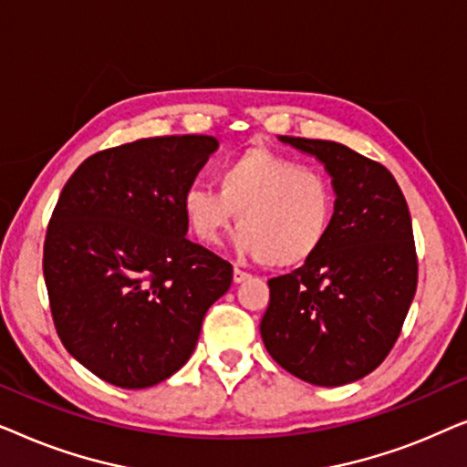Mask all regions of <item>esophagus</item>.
Wrapping results in <instances>:
<instances>
[{"instance_id":"34e87169","label":"esophagus","mask_w":467,"mask_h":467,"mask_svg":"<svg viewBox=\"0 0 467 467\" xmlns=\"http://www.w3.org/2000/svg\"><path fill=\"white\" fill-rule=\"evenodd\" d=\"M248 278H251V274L240 270V267H234V283H244Z\"/></svg>"}]
</instances>
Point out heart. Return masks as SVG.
<instances>
[{"instance_id": "1", "label": "heart", "mask_w": 467, "mask_h": 467, "mask_svg": "<svg viewBox=\"0 0 467 467\" xmlns=\"http://www.w3.org/2000/svg\"><path fill=\"white\" fill-rule=\"evenodd\" d=\"M216 191L191 187L182 213L202 244H221L238 214V248L267 265H302L331 232L334 184L321 170L251 146L214 171Z\"/></svg>"}]
</instances>
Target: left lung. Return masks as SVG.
Returning a JSON list of instances; mask_svg holds the SVG:
<instances>
[{
	"mask_svg": "<svg viewBox=\"0 0 467 467\" xmlns=\"http://www.w3.org/2000/svg\"><path fill=\"white\" fill-rule=\"evenodd\" d=\"M280 140L325 163L336 213L315 257L267 280L261 337L272 359L297 379L348 385L387 359L410 310L419 278L410 213L379 161L329 140Z\"/></svg>",
	"mask_w": 467,
	"mask_h": 467,
	"instance_id": "8db88e82",
	"label": "left lung"
}]
</instances>
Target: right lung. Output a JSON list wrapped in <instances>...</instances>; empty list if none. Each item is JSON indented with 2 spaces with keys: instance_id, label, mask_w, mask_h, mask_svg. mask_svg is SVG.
Segmentation results:
<instances>
[{
  "instance_id": "obj_1",
  "label": "right lung",
  "mask_w": 467,
  "mask_h": 467,
  "mask_svg": "<svg viewBox=\"0 0 467 467\" xmlns=\"http://www.w3.org/2000/svg\"><path fill=\"white\" fill-rule=\"evenodd\" d=\"M219 142L163 136L99 150L63 187L44 240L50 315L98 379L146 389L195 350L232 264L184 238L182 197Z\"/></svg>"
}]
</instances>
